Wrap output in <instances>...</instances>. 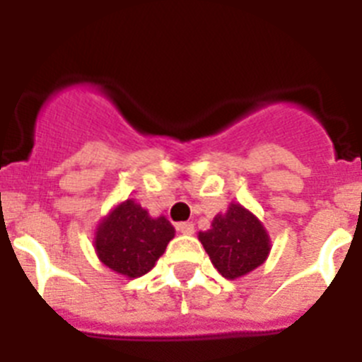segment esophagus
<instances>
[{
	"mask_svg": "<svg viewBox=\"0 0 362 362\" xmlns=\"http://www.w3.org/2000/svg\"><path fill=\"white\" fill-rule=\"evenodd\" d=\"M175 228H177V232L185 233V235H192L194 233V225L192 223H177Z\"/></svg>",
	"mask_w": 362,
	"mask_h": 362,
	"instance_id": "34e87169",
	"label": "esophagus"
}]
</instances>
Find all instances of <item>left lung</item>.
Returning a JSON list of instances; mask_svg holds the SVG:
<instances>
[{"label":"left lung","mask_w":362,"mask_h":362,"mask_svg":"<svg viewBox=\"0 0 362 362\" xmlns=\"http://www.w3.org/2000/svg\"><path fill=\"white\" fill-rule=\"evenodd\" d=\"M199 241L226 279L246 276L270 254V238L263 223L239 203H230L225 214H217L212 228L199 232Z\"/></svg>","instance_id":"8db88e82"}]
</instances>
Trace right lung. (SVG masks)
<instances>
[{"instance_id":"obj_1","label":"right lung","mask_w":362,"mask_h":362,"mask_svg":"<svg viewBox=\"0 0 362 362\" xmlns=\"http://www.w3.org/2000/svg\"><path fill=\"white\" fill-rule=\"evenodd\" d=\"M174 235V226L165 216L150 217L141 204L127 199L99 223L95 254L105 267L134 279L152 270Z\"/></svg>"}]
</instances>
